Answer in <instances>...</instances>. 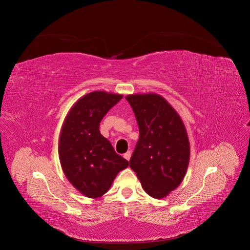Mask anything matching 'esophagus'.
Wrapping results in <instances>:
<instances>
[{
  "instance_id": "esophagus-1",
  "label": "esophagus",
  "mask_w": 250,
  "mask_h": 250,
  "mask_svg": "<svg viewBox=\"0 0 250 250\" xmlns=\"http://www.w3.org/2000/svg\"><path fill=\"white\" fill-rule=\"evenodd\" d=\"M130 157H131V152H130V151H127V152L124 154V158L127 161H129Z\"/></svg>"
}]
</instances>
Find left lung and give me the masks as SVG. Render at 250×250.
<instances>
[{
    "instance_id": "1",
    "label": "left lung",
    "mask_w": 250,
    "mask_h": 250,
    "mask_svg": "<svg viewBox=\"0 0 250 250\" xmlns=\"http://www.w3.org/2000/svg\"><path fill=\"white\" fill-rule=\"evenodd\" d=\"M140 138L129 161L142 187L151 197L162 199L181 184L190 162V142L183 120L164 97L128 95Z\"/></svg>"
}]
</instances>
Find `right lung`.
<instances>
[{
	"mask_svg": "<svg viewBox=\"0 0 250 250\" xmlns=\"http://www.w3.org/2000/svg\"><path fill=\"white\" fill-rule=\"evenodd\" d=\"M122 98L103 90L84 95L73 105L62 124L58 144L60 165L72 186L88 198L103 196L118 173L129 165L99 130L103 117Z\"/></svg>",
	"mask_w": 250,
	"mask_h": 250,
	"instance_id": "obj_1",
	"label": "right lung"
}]
</instances>
